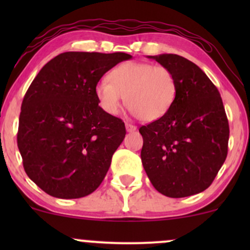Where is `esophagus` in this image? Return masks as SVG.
Instances as JSON below:
<instances>
[{
	"label": "esophagus",
	"instance_id": "34e87169",
	"mask_svg": "<svg viewBox=\"0 0 250 250\" xmlns=\"http://www.w3.org/2000/svg\"><path fill=\"white\" fill-rule=\"evenodd\" d=\"M125 129H127V131H129V133H131V131L136 130V127L134 125H131V123H125Z\"/></svg>",
	"mask_w": 250,
	"mask_h": 250
}]
</instances>
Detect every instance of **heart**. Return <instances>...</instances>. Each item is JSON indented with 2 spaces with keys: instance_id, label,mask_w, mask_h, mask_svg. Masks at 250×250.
<instances>
[{
  "instance_id": "b5f03b06",
  "label": "heart",
  "mask_w": 250,
  "mask_h": 250,
  "mask_svg": "<svg viewBox=\"0 0 250 250\" xmlns=\"http://www.w3.org/2000/svg\"><path fill=\"white\" fill-rule=\"evenodd\" d=\"M109 80L96 84L100 105L110 115L119 114L122 103L142 121H156L168 113L177 94L174 74L165 65L127 62L116 67Z\"/></svg>"
}]
</instances>
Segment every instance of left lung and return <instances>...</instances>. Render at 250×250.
<instances>
[{
    "label": "left lung",
    "instance_id": "obj_1",
    "mask_svg": "<svg viewBox=\"0 0 250 250\" xmlns=\"http://www.w3.org/2000/svg\"><path fill=\"white\" fill-rule=\"evenodd\" d=\"M177 82L174 104L142 125L141 160L151 185L168 197L199 194L211 185L228 153L229 125L219 90L195 63L175 54L148 56Z\"/></svg>",
    "mask_w": 250,
    "mask_h": 250
}]
</instances>
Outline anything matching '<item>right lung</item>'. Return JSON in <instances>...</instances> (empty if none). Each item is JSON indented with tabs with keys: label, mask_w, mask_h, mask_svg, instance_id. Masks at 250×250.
<instances>
[{
	"label": "right lung",
	"mask_w": 250,
	"mask_h": 250,
	"mask_svg": "<svg viewBox=\"0 0 250 250\" xmlns=\"http://www.w3.org/2000/svg\"><path fill=\"white\" fill-rule=\"evenodd\" d=\"M125 53L67 51L40 70L25 93L17 146L29 179L59 199L101 185L125 136V122L99 105L96 84Z\"/></svg>",
	"instance_id": "add662e5"
}]
</instances>
